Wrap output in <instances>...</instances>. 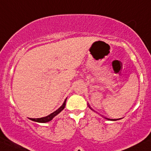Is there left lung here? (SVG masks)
I'll list each match as a JSON object with an SVG mask.
<instances>
[{"mask_svg": "<svg viewBox=\"0 0 151 151\" xmlns=\"http://www.w3.org/2000/svg\"><path fill=\"white\" fill-rule=\"evenodd\" d=\"M88 106H89V108L91 109V107H89V105H88ZM106 119H107V120H113V121H114V120H118V119H117V120H115H115H114V119H108V118H106Z\"/></svg>", "mask_w": 151, "mask_h": 151, "instance_id": "left-lung-1", "label": "left lung"}]
</instances>
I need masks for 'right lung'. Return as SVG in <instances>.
I'll return each instance as SVG.
<instances>
[{
    "instance_id": "1",
    "label": "right lung",
    "mask_w": 151,
    "mask_h": 151,
    "mask_svg": "<svg viewBox=\"0 0 151 151\" xmlns=\"http://www.w3.org/2000/svg\"><path fill=\"white\" fill-rule=\"evenodd\" d=\"M67 98L65 99V100H64L63 105L61 106V107H59L58 110H56L55 112L51 113L50 115L46 116V117H41V118H29V119H30V120H32V121H35V122H42V123H44V122H47L51 121V120H52V119L54 118V117H55L56 115H57L59 113V112H61L63 110H64V107H65V105H66V101H67Z\"/></svg>"
}]
</instances>
